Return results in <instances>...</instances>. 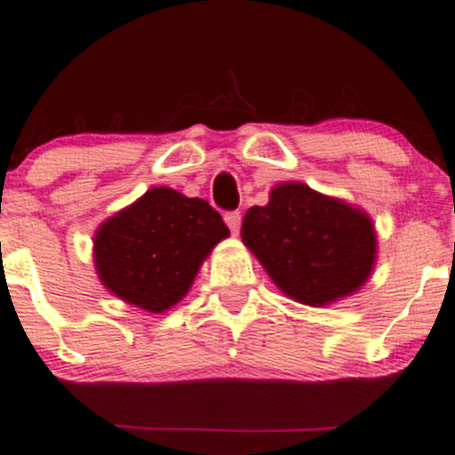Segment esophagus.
Returning <instances> with one entry per match:
<instances>
[{
	"mask_svg": "<svg viewBox=\"0 0 455 455\" xmlns=\"http://www.w3.org/2000/svg\"><path fill=\"white\" fill-rule=\"evenodd\" d=\"M224 222H227V227L231 228L233 235H237L239 233V227H242V213H239V212L224 213Z\"/></svg>",
	"mask_w": 455,
	"mask_h": 455,
	"instance_id": "esophagus-1",
	"label": "esophagus"
}]
</instances>
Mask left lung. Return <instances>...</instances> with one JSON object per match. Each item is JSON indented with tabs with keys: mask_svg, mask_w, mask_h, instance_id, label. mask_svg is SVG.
<instances>
[{
	"mask_svg": "<svg viewBox=\"0 0 455 455\" xmlns=\"http://www.w3.org/2000/svg\"><path fill=\"white\" fill-rule=\"evenodd\" d=\"M242 242L288 299L309 307L352 297L377 260L369 213L303 182L273 186L269 204L250 207Z\"/></svg>",
	"mask_w": 455,
	"mask_h": 455,
	"instance_id": "1",
	"label": "left lung"
}]
</instances>
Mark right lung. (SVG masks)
<instances>
[{
	"mask_svg": "<svg viewBox=\"0 0 455 455\" xmlns=\"http://www.w3.org/2000/svg\"><path fill=\"white\" fill-rule=\"evenodd\" d=\"M228 235L207 201L155 186L100 224L92 260L114 297L163 314L188 294L204 260Z\"/></svg>",
	"mask_w": 455,
	"mask_h": 455,
	"instance_id": "right-lung-1",
	"label": "right lung"
}]
</instances>
